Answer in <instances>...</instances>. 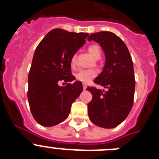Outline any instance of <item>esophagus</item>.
Returning a JSON list of instances; mask_svg holds the SVG:
<instances>
[{
  "label": "esophagus",
  "mask_w": 159,
  "mask_h": 159,
  "mask_svg": "<svg viewBox=\"0 0 159 159\" xmlns=\"http://www.w3.org/2000/svg\"><path fill=\"white\" fill-rule=\"evenodd\" d=\"M83 88H84V90H86L87 88V85L85 84H83Z\"/></svg>",
  "instance_id": "esophagus-1"
}]
</instances>
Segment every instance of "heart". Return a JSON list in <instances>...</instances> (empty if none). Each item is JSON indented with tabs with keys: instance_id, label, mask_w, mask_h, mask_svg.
Wrapping results in <instances>:
<instances>
[{
	"instance_id": "b5f03b06",
	"label": "heart",
	"mask_w": 159,
	"mask_h": 159,
	"mask_svg": "<svg viewBox=\"0 0 159 159\" xmlns=\"http://www.w3.org/2000/svg\"><path fill=\"white\" fill-rule=\"evenodd\" d=\"M88 52L92 57L95 59H99L101 57V51L99 46L91 45L88 48ZM71 66H75V56H73L71 60ZM96 76V71L92 69L88 70H81L76 74V79L79 81L87 84L90 82L92 79Z\"/></svg>"
}]
</instances>
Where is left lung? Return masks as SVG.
<instances>
[{
	"instance_id": "8db88e82",
	"label": "left lung",
	"mask_w": 159,
	"mask_h": 159,
	"mask_svg": "<svg viewBox=\"0 0 159 159\" xmlns=\"http://www.w3.org/2000/svg\"><path fill=\"white\" fill-rule=\"evenodd\" d=\"M88 40L99 43L104 52V67L94 82L107 89L88 87L92 95L88 116L98 127L114 128L124 121L133 106L135 80L131 57L124 42L113 32L93 33Z\"/></svg>"
}]
</instances>
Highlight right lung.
Listing matches in <instances>:
<instances>
[{"instance_id":"add662e5","label":"right lung","mask_w":159,"mask_h":159,"mask_svg":"<svg viewBox=\"0 0 159 159\" xmlns=\"http://www.w3.org/2000/svg\"><path fill=\"white\" fill-rule=\"evenodd\" d=\"M88 36L55 29L36 47L28 79V99L32 116L41 126L52 127L64 121L72 102L82 92L80 81L64 87L59 83L75 80L71 75V60Z\"/></svg>"}]
</instances>
